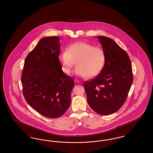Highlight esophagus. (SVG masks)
Listing matches in <instances>:
<instances>
[{"instance_id":"1","label":"esophagus","mask_w":153,"mask_h":153,"mask_svg":"<svg viewBox=\"0 0 153 153\" xmlns=\"http://www.w3.org/2000/svg\"><path fill=\"white\" fill-rule=\"evenodd\" d=\"M74 81H75L76 82H77V83H80V81L79 80H77V79H75Z\"/></svg>"}]
</instances>
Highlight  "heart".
<instances>
[{
  "label": "heart",
  "instance_id": "1",
  "mask_svg": "<svg viewBox=\"0 0 153 153\" xmlns=\"http://www.w3.org/2000/svg\"><path fill=\"white\" fill-rule=\"evenodd\" d=\"M62 71L71 72L73 66H77L75 73L81 77H94L102 72L105 62V53L99 46L85 42H76L70 45L58 57Z\"/></svg>",
  "mask_w": 153,
  "mask_h": 153
}]
</instances>
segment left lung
<instances>
[{
  "mask_svg": "<svg viewBox=\"0 0 153 153\" xmlns=\"http://www.w3.org/2000/svg\"><path fill=\"white\" fill-rule=\"evenodd\" d=\"M105 53V64L95 78L84 81L91 108L102 115L112 114L126 102L133 81L129 56L112 39L97 36Z\"/></svg>",
  "mask_w": 153,
  "mask_h": 153,
  "instance_id": "left-lung-1",
  "label": "left lung"
}]
</instances>
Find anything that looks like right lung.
<instances>
[{"label":"right lung","mask_w":153,"mask_h":153,"mask_svg":"<svg viewBox=\"0 0 153 153\" xmlns=\"http://www.w3.org/2000/svg\"><path fill=\"white\" fill-rule=\"evenodd\" d=\"M59 38H42L25 61L21 82L30 106L48 118L61 117L71 105L72 77L61 69Z\"/></svg>","instance_id":"add662e5"}]
</instances>
